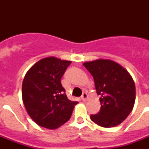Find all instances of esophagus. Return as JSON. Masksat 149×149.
<instances>
[{
	"label": "esophagus",
	"instance_id": "34e87169",
	"mask_svg": "<svg viewBox=\"0 0 149 149\" xmlns=\"http://www.w3.org/2000/svg\"><path fill=\"white\" fill-rule=\"evenodd\" d=\"M88 99V95L86 94V93H83V95H81V100H82L83 101H86Z\"/></svg>",
	"mask_w": 149,
	"mask_h": 149
}]
</instances>
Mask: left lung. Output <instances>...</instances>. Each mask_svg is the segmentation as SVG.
I'll return each instance as SVG.
<instances>
[{
    "instance_id": "left-lung-1",
    "label": "left lung",
    "mask_w": 149,
    "mask_h": 149,
    "mask_svg": "<svg viewBox=\"0 0 149 149\" xmlns=\"http://www.w3.org/2000/svg\"><path fill=\"white\" fill-rule=\"evenodd\" d=\"M83 65L92 74L101 110L91 115V120L104 127L119 125L128 116L136 98L135 84L129 72L119 63L98 59Z\"/></svg>"
}]
</instances>
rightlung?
<instances>
[{
	"label": "right lung",
	"instance_id": "1",
	"mask_svg": "<svg viewBox=\"0 0 149 149\" xmlns=\"http://www.w3.org/2000/svg\"><path fill=\"white\" fill-rule=\"evenodd\" d=\"M72 61L45 57L27 71L22 83V100L30 118L41 127L56 129L65 124L78 102L68 99L61 77Z\"/></svg>",
	"mask_w": 149,
	"mask_h": 149
}]
</instances>
